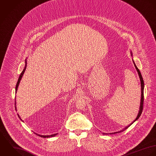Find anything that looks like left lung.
<instances>
[{"instance_id": "8db88e82", "label": "left lung", "mask_w": 156, "mask_h": 156, "mask_svg": "<svg viewBox=\"0 0 156 156\" xmlns=\"http://www.w3.org/2000/svg\"><path fill=\"white\" fill-rule=\"evenodd\" d=\"M131 54L132 55V52H131ZM133 63H134V65L136 68V69L137 70L139 76V78H140V86H141V99H140V106H139V110L138 114V115L136 118V119L133 121L130 124H129V126H127V127H126L124 129L121 130L120 131H119V132H114V133H104L103 134H115V133H120L121 132H123L124 130H126V129H127L130 125H132L134 122L135 121H136L139 117L140 116L141 114H142V110H143V104H144V80H143V78H142V75L139 71L138 68H137V66H136L134 61H133Z\"/></svg>"}]
</instances>
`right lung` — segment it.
Instances as JSON below:
<instances>
[{
    "label": "right lung",
    "instance_id": "1",
    "mask_svg": "<svg viewBox=\"0 0 156 156\" xmlns=\"http://www.w3.org/2000/svg\"><path fill=\"white\" fill-rule=\"evenodd\" d=\"M25 63H26V65H25V67H24V68L23 70L22 71V72L21 73V74H20V76H19V78H18V80L17 83V85H16V93H17L18 87V85H19V84H20V81H21V78H22V76H23V74H24V72H25V70H26V66H27L26 59V60H25ZM15 104H16V103H15ZM18 117L20 119V116H19V115H18ZM20 120H22L21 119H20ZM35 133V134H36L37 135H38V136H39L42 137V138H50V137L55 136H56V135H57V133H55V134L51 135H38V134H37V133Z\"/></svg>",
    "mask_w": 156,
    "mask_h": 156
}]
</instances>
